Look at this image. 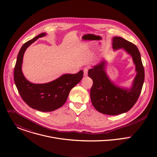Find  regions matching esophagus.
Returning <instances> with one entry per match:
<instances>
[{
  "mask_svg": "<svg viewBox=\"0 0 157 157\" xmlns=\"http://www.w3.org/2000/svg\"><path fill=\"white\" fill-rule=\"evenodd\" d=\"M88 70H89V67H85L83 70L84 71V75L85 76H86L87 75V73H88Z\"/></svg>",
  "mask_w": 157,
  "mask_h": 157,
  "instance_id": "esophagus-1",
  "label": "esophagus"
}]
</instances>
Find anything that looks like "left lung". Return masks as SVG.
Masks as SVG:
<instances>
[{
  "label": "left lung",
  "mask_w": 157,
  "mask_h": 157,
  "mask_svg": "<svg viewBox=\"0 0 157 157\" xmlns=\"http://www.w3.org/2000/svg\"><path fill=\"white\" fill-rule=\"evenodd\" d=\"M113 48L114 50L124 48L132 57L137 75L132 87L121 88L112 82L105 73L104 61L89 69L88 76L93 81L90 96L94 108L102 114L116 116L126 113L136 103L141 93L145 71L140 53L133 43L115 36L113 38Z\"/></svg>",
  "instance_id": "8db88e82"
}]
</instances>
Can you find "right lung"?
I'll use <instances>...</instances> for the list:
<instances>
[{
	"label": "right lung",
	"instance_id": "1",
	"mask_svg": "<svg viewBox=\"0 0 157 157\" xmlns=\"http://www.w3.org/2000/svg\"><path fill=\"white\" fill-rule=\"evenodd\" d=\"M46 35L41 33L27 41L20 48L14 68V81L24 101L30 107L41 112H51L61 107L66 101L71 89L82 79L83 71L65 74L45 84H33L27 81L21 71L23 57L26 49L38 38Z\"/></svg>",
	"mask_w": 157,
	"mask_h": 157
}]
</instances>
